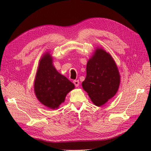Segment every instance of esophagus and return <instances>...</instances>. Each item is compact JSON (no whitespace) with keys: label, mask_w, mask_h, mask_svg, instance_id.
<instances>
[{"label":"esophagus","mask_w":151,"mask_h":151,"mask_svg":"<svg viewBox=\"0 0 151 151\" xmlns=\"http://www.w3.org/2000/svg\"><path fill=\"white\" fill-rule=\"evenodd\" d=\"M73 83H74V85H75V86H76V87L79 86L80 82H79V81H78V80H74V81H73Z\"/></svg>","instance_id":"esophagus-1"}]
</instances>
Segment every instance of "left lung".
Instances as JSON below:
<instances>
[{"mask_svg": "<svg viewBox=\"0 0 151 151\" xmlns=\"http://www.w3.org/2000/svg\"><path fill=\"white\" fill-rule=\"evenodd\" d=\"M119 84V73L113 58L103 49L97 48L87 63L83 88L92 102L101 106L115 95Z\"/></svg>", "mask_w": 151, "mask_h": 151, "instance_id": "8db88e82", "label": "left lung"}]
</instances>
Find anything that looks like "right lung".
I'll list each match as a JSON object with an SVG mask.
<instances>
[{
    "label": "right lung",
    "instance_id": "right-lung-1",
    "mask_svg": "<svg viewBox=\"0 0 151 151\" xmlns=\"http://www.w3.org/2000/svg\"><path fill=\"white\" fill-rule=\"evenodd\" d=\"M52 61L48 52L40 59L34 81V91L39 101L54 109L65 101L66 94L75 88V85L57 71Z\"/></svg>",
    "mask_w": 151,
    "mask_h": 151
}]
</instances>
